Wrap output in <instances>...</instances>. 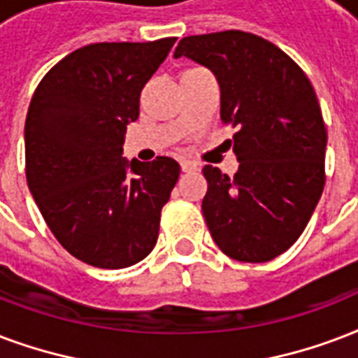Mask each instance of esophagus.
Segmentation results:
<instances>
[{"label": "esophagus", "mask_w": 358, "mask_h": 358, "mask_svg": "<svg viewBox=\"0 0 358 358\" xmlns=\"http://www.w3.org/2000/svg\"><path fill=\"white\" fill-rule=\"evenodd\" d=\"M180 169H182L184 173H191V171H197L199 163L197 161H191V159H182L180 161Z\"/></svg>", "instance_id": "1"}]
</instances>
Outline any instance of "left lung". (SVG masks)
Segmentation results:
<instances>
[{
  "mask_svg": "<svg viewBox=\"0 0 358 358\" xmlns=\"http://www.w3.org/2000/svg\"><path fill=\"white\" fill-rule=\"evenodd\" d=\"M180 56L214 73L222 120L238 127L234 176L203 169L210 234L242 263L278 257L302 234L323 193L327 129L312 82L282 48L238 29L184 37L174 50Z\"/></svg>",
  "mask_w": 358,
  "mask_h": 358,
  "instance_id": "8db88e82",
  "label": "left lung"
}]
</instances>
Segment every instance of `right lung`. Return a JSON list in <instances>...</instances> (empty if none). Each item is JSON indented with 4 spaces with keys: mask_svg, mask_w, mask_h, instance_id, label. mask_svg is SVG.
<instances>
[{
    "mask_svg": "<svg viewBox=\"0 0 358 358\" xmlns=\"http://www.w3.org/2000/svg\"><path fill=\"white\" fill-rule=\"evenodd\" d=\"M174 41L82 46L46 73L29 103L27 187L59 244L97 268H125L154 250L178 182L171 157H124L141 92Z\"/></svg>",
    "mask_w": 358,
    "mask_h": 358,
    "instance_id": "add662e5",
    "label": "right lung"
}]
</instances>
